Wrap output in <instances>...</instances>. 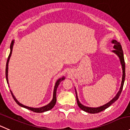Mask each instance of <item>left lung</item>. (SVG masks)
Returning a JSON list of instances; mask_svg holds the SVG:
<instances>
[{
	"mask_svg": "<svg viewBox=\"0 0 130 130\" xmlns=\"http://www.w3.org/2000/svg\"><path fill=\"white\" fill-rule=\"evenodd\" d=\"M112 43L114 44V50L113 51V52H114L115 54H116L118 55V57H119L121 64V66H122V69H123V77H122L121 85L120 89H119V91L118 92V93H117L115 97H114V98L112 99L110 102H109L108 103L104 105V106H101V107H96V108L88 107H86V106H83V105L79 102V101H78V97H77L76 92V101H77L78 106H79V107L81 109H82V110H84V111L87 112L91 113V114H95V113L100 112L105 110L106 109L108 108L110 105L112 104L115 101H116L118 99V98L119 97V96H120L121 95V93L122 92V90H123V85H124V79H125V62H124V56H123V49H122L121 45V43H119V42H117V41L115 40H113L112 41Z\"/></svg>",
	"mask_w": 130,
	"mask_h": 130,
	"instance_id": "obj_1",
	"label": "left lung"
}]
</instances>
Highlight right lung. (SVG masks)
<instances>
[{"label": "right lung", "mask_w": 130, "mask_h": 130, "mask_svg": "<svg viewBox=\"0 0 130 130\" xmlns=\"http://www.w3.org/2000/svg\"><path fill=\"white\" fill-rule=\"evenodd\" d=\"M13 44H14V40H12V42H11V45H10L11 52H10L9 55V57H8V58H7V63H6V80H7V83H8V78H7V75H8V74H7V73H8V63H9V61L10 57H11V54H12V47H13ZM64 79H65V78L62 77V78H59V79L56 82V85H55V87H54V90L53 99H52V101H51V102H50V103L48 104V105H47V106H43V107H40V108H33V107H27V106H24V105L21 104L20 103V102H19L18 101H17V99L15 98V97L14 96V95L12 94V92H11V94H12V97H13L14 100L15 101V102H16V103H17L19 105V106H21V107H24V108H26L27 109H29V110H31V111H33V112H45V111H47V110H51V109H52V108H53L54 106H55V104H56V101H57V99H56V91H57V87H58L59 83H61V82H62V80H64Z\"/></svg>", "instance_id": "add662e5"}]
</instances>
